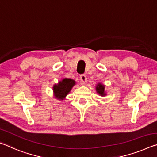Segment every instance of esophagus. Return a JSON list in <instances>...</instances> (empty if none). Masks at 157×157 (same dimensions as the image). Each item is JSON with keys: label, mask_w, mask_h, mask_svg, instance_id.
<instances>
[{"label": "esophagus", "mask_w": 157, "mask_h": 157, "mask_svg": "<svg viewBox=\"0 0 157 157\" xmlns=\"http://www.w3.org/2000/svg\"><path fill=\"white\" fill-rule=\"evenodd\" d=\"M79 79H80V80L82 83H85L86 80H87V79H86V76L84 74L80 75H79Z\"/></svg>", "instance_id": "34e87169"}]
</instances>
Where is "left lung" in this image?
Returning a JSON list of instances; mask_svg holds the SVG:
<instances>
[{
  "mask_svg": "<svg viewBox=\"0 0 157 157\" xmlns=\"http://www.w3.org/2000/svg\"><path fill=\"white\" fill-rule=\"evenodd\" d=\"M104 89H105V86H104L103 84H98V85H97V86H96L97 93H98L101 96L105 95V91H104Z\"/></svg>",
  "mask_w": 157,
  "mask_h": 157,
  "instance_id": "obj_1",
  "label": "left lung"
}]
</instances>
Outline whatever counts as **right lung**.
<instances>
[{"instance_id": "right-lung-1", "label": "right lung", "mask_w": 157, "mask_h": 157, "mask_svg": "<svg viewBox=\"0 0 157 157\" xmlns=\"http://www.w3.org/2000/svg\"><path fill=\"white\" fill-rule=\"evenodd\" d=\"M75 81L71 79L65 78L58 84L54 85L53 89L54 94L57 98L63 100L64 97L68 94L75 84Z\"/></svg>"}]
</instances>
